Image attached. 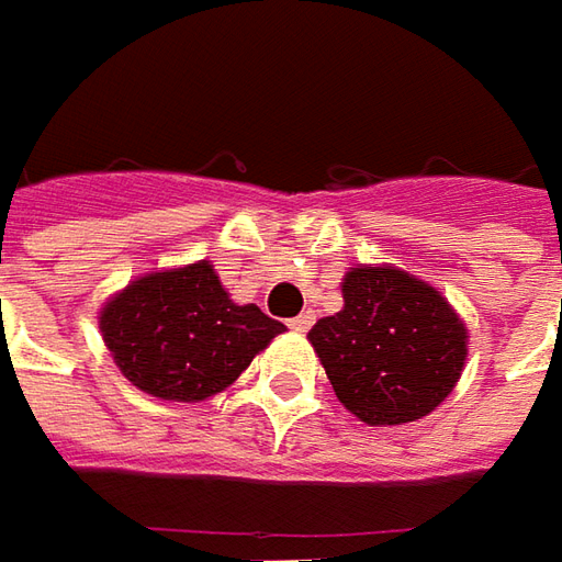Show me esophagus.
<instances>
[{"instance_id":"34e87169","label":"esophagus","mask_w":562,"mask_h":562,"mask_svg":"<svg viewBox=\"0 0 562 562\" xmlns=\"http://www.w3.org/2000/svg\"><path fill=\"white\" fill-rule=\"evenodd\" d=\"M312 322H315V315H312V312H303V315L290 318V327H293V330H300V334H306L308 327H312Z\"/></svg>"}]
</instances>
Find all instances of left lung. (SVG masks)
I'll return each instance as SVG.
<instances>
[{
  "instance_id": "left-lung-1",
  "label": "left lung",
  "mask_w": 562,
  "mask_h": 562,
  "mask_svg": "<svg viewBox=\"0 0 562 562\" xmlns=\"http://www.w3.org/2000/svg\"><path fill=\"white\" fill-rule=\"evenodd\" d=\"M342 308L318 318L308 342L342 408L368 427L436 412L467 364L464 318L427 281L398 266L342 274Z\"/></svg>"
}]
</instances>
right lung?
<instances>
[{"label":"right lung","instance_id":"right-lung-1","mask_svg":"<svg viewBox=\"0 0 562 562\" xmlns=\"http://www.w3.org/2000/svg\"><path fill=\"white\" fill-rule=\"evenodd\" d=\"M98 330L120 374L164 402H203L235 383L288 327L235 303L210 259L132 278L108 296Z\"/></svg>","mask_w":562,"mask_h":562}]
</instances>
